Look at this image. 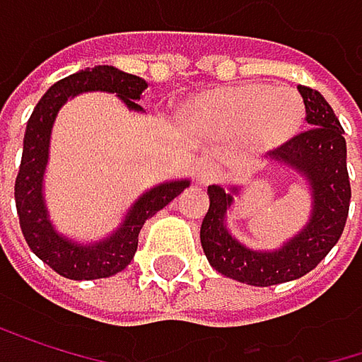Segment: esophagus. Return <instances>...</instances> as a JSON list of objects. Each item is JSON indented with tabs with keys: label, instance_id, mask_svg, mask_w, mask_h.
<instances>
[{
	"label": "esophagus",
	"instance_id": "34e87169",
	"mask_svg": "<svg viewBox=\"0 0 362 362\" xmlns=\"http://www.w3.org/2000/svg\"><path fill=\"white\" fill-rule=\"evenodd\" d=\"M218 175L221 173H218L216 167H212V165H199L197 167V173H195V182L202 185V187H208V185L216 182Z\"/></svg>",
	"mask_w": 362,
	"mask_h": 362
}]
</instances>
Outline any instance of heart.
<instances>
[{"mask_svg":"<svg viewBox=\"0 0 362 362\" xmlns=\"http://www.w3.org/2000/svg\"><path fill=\"white\" fill-rule=\"evenodd\" d=\"M187 119L204 133L243 135L259 150L290 141L305 122V105L294 90L240 83L208 90L185 107Z\"/></svg>","mask_w":362,"mask_h":362,"instance_id":"obj_1","label":"heart"}]
</instances>
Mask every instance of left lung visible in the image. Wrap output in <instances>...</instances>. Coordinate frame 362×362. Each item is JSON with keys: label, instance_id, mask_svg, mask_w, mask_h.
I'll use <instances>...</instances> for the list:
<instances>
[{"label": "left lung", "instance_id": "1", "mask_svg": "<svg viewBox=\"0 0 362 362\" xmlns=\"http://www.w3.org/2000/svg\"><path fill=\"white\" fill-rule=\"evenodd\" d=\"M309 131L272 152L276 163L298 171L311 189V216L298 234L274 251H253L229 234L225 214L238 187H208L210 208L202 223V247L214 270L247 286L268 288L311 272L337 245L350 210V177L344 128L317 90L298 86Z\"/></svg>", "mask_w": 362, "mask_h": 362}]
</instances>
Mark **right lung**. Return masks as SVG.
I'll return each mask as SVG.
<instances>
[{
	"label": "right lung",
	"mask_w": 362,
	"mask_h": 362,
	"mask_svg": "<svg viewBox=\"0 0 362 362\" xmlns=\"http://www.w3.org/2000/svg\"><path fill=\"white\" fill-rule=\"evenodd\" d=\"M146 88L148 83L135 74L122 72L113 66H94L51 86L30 115L23 139L21 167L14 182L18 223L30 249L66 279L90 281L122 272L135 257L144 223L191 185L189 180H171V182L146 191L131 206L113 234L94 245H81L57 234L49 218L42 182L49 163L51 128L57 111L68 98L83 92H109L115 94L131 111H144L137 100Z\"/></svg>",
	"instance_id": "obj_1"
}]
</instances>
